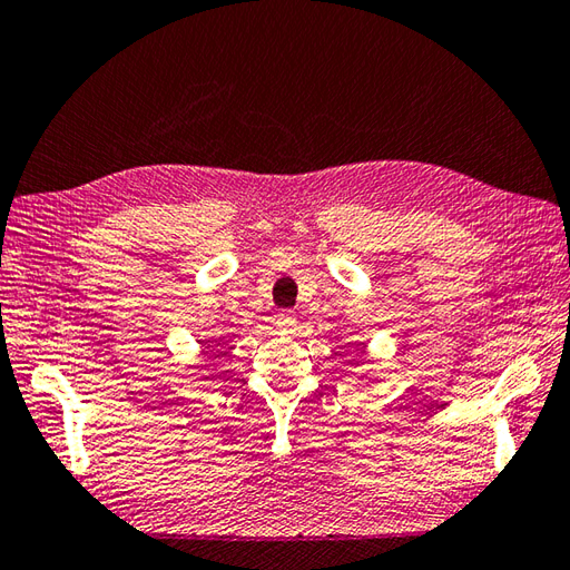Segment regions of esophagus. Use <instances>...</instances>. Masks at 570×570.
I'll return each mask as SVG.
<instances>
[{"label":"esophagus","mask_w":570,"mask_h":570,"mask_svg":"<svg viewBox=\"0 0 570 570\" xmlns=\"http://www.w3.org/2000/svg\"><path fill=\"white\" fill-rule=\"evenodd\" d=\"M276 325H279V330H284V333H291V330L296 327V315L294 313H282L279 317H276Z\"/></svg>","instance_id":"1"}]
</instances>
